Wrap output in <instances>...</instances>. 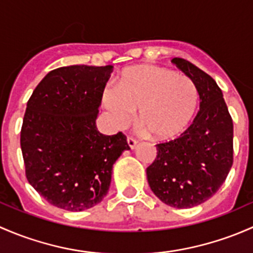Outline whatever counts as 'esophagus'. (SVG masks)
<instances>
[{
	"instance_id": "34e87169",
	"label": "esophagus",
	"mask_w": 253,
	"mask_h": 253,
	"mask_svg": "<svg viewBox=\"0 0 253 253\" xmlns=\"http://www.w3.org/2000/svg\"><path fill=\"white\" fill-rule=\"evenodd\" d=\"M126 141H127V145H129V147L131 148V150H132V148H135V146H136V144H137L136 140H135L134 137H131V136H127Z\"/></svg>"
}]
</instances>
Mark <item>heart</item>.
<instances>
[{
    "mask_svg": "<svg viewBox=\"0 0 253 253\" xmlns=\"http://www.w3.org/2000/svg\"><path fill=\"white\" fill-rule=\"evenodd\" d=\"M199 91L186 75L157 66L124 70L118 86L103 90V105L117 126H126L139 109V121L153 137L180 134L196 112Z\"/></svg>",
    "mask_w": 253,
    "mask_h": 253,
    "instance_id": "1",
    "label": "heart"
}]
</instances>
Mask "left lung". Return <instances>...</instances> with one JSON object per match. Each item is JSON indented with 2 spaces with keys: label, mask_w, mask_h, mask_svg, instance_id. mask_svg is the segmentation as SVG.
<instances>
[{
  "label": "left lung",
  "mask_w": 253,
  "mask_h": 253,
  "mask_svg": "<svg viewBox=\"0 0 253 253\" xmlns=\"http://www.w3.org/2000/svg\"><path fill=\"white\" fill-rule=\"evenodd\" d=\"M196 85L200 111L180 136L160 142L146 169L153 194L166 205L191 208L219 190L233 166V119L212 77L183 58L171 59Z\"/></svg>",
  "instance_id": "obj_1"
}]
</instances>
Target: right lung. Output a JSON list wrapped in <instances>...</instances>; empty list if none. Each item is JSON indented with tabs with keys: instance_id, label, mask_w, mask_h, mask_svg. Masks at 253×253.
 Here are the masks:
<instances>
[{
	"instance_id": "obj_1",
	"label": "right lung",
	"mask_w": 253,
	"mask_h": 253,
	"mask_svg": "<svg viewBox=\"0 0 253 253\" xmlns=\"http://www.w3.org/2000/svg\"><path fill=\"white\" fill-rule=\"evenodd\" d=\"M113 67L69 66L51 70L27 103L20 147L25 175L51 205L80 212L107 195L112 168L129 150L122 131L96 127Z\"/></svg>"
}]
</instances>
